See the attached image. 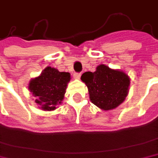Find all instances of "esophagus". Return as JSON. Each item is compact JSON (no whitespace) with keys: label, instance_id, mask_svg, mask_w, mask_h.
Segmentation results:
<instances>
[{"label":"esophagus","instance_id":"1","mask_svg":"<svg viewBox=\"0 0 158 158\" xmlns=\"http://www.w3.org/2000/svg\"><path fill=\"white\" fill-rule=\"evenodd\" d=\"M80 76H81L80 73H74V74H73V78L75 79H80Z\"/></svg>","mask_w":158,"mask_h":158}]
</instances>
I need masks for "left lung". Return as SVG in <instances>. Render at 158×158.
Returning a JSON list of instances; mask_svg holds the SVG:
<instances>
[{
  "mask_svg": "<svg viewBox=\"0 0 158 158\" xmlns=\"http://www.w3.org/2000/svg\"><path fill=\"white\" fill-rule=\"evenodd\" d=\"M81 80L87 86L92 103L102 110H111L119 106L129 93V76L104 64L97 66L95 72L83 73Z\"/></svg>",
  "mask_w": 158,
  "mask_h": 158,
  "instance_id": "1",
  "label": "left lung"
}]
</instances>
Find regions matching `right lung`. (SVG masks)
I'll return each mask as SVG.
<instances>
[{
  "instance_id": "obj_1",
  "label": "right lung",
  "mask_w": 158,
  "mask_h": 158,
  "mask_svg": "<svg viewBox=\"0 0 158 158\" xmlns=\"http://www.w3.org/2000/svg\"><path fill=\"white\" fill-rule=\"evenodd\" d=\"M70 80L71 74L69 72H59L56 68L48 66L40 76L30 80L28 90L40 109L51 111L62 103Z\"/></svg>"
}]
</instances>
